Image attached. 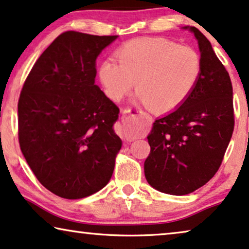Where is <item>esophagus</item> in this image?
Here are the masks:
<instances>
[{
	"label": "esophagus",
	"instance_id": "34e87169",
	"mask_svg": "<svg viewBox=\"0 0 249 249\" xmlns=\"http://www.w3.org/2000/svg\"><path fill=\"white\" fill-rule=\"evenodd\" d=\"M122 112H123V119H124V122L128 123V119H130L131 115H132L131 109H124ZM127 141H128V139H127Z\"/></svg>",
	"mask_w": 249,
	"mask_h": 249
}]
</instances>
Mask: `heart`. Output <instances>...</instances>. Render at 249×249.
Wrapping results in <instances>:
<instances>
[{
  "label": "heart",
  "mask_w": 249,
  "mask_h": 249,
  "mask_svg": "<svg viewBox=\"0 0 249 249\" xmlns=\"http://www.w3.org/2000/svg\"><path fill=\"white\" fill-rule=\"evenodd\" d=\"M112 59L102 62L99 76L106 93L118 101L133 88L152 110L166 112L181 106L199 82L201 58L190 46L164 37L125 43Z\"/></svg>",
  "instance_id": "b5f03b06"
}]
</instances>
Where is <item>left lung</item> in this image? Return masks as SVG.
I'll return each instance as SVG.
<instances>
[{"mask_svg": "<svg viewBox=\"0 0 249 249\" xmlns=\"http://www.w3.org/2000/svg\"><path fill=\"white\" fill-rule=\"evenodd\" d=\"M183 28L198 41L199 82L180 107L156 119L148 135L150 154L144 161L148 183L175 196L194 192L214 177L234 126L229 72L199 29Z\"/></svg>", "mask_w": 249, "mask_h": 249, "instance_id": "1", "label": "left lung"}]
</instances>
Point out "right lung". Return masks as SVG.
Returning <instances> with one entry per match:
<instances>
[{"label": "right lung", "instance_id": "obj_1", "mask_svg": "<svg viewBox=\"0 0 249 249\" xmlns=\"http://www.w3.org/2000/svg\"><path fill=\"white\" fill-rule=\"evenodd\" d=\"M65 32L42 53L22 86L18 137L33 173L52 194L79 199L106 187L122 140L119 109L95 85V61L117 38Z\"/></svg>", "mask_w": 249, "mask_h": 249}]
</instances>
